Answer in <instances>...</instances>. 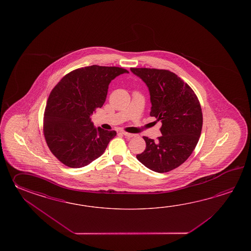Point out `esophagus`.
I'll list each match as a JSON object with an SVG mask.
<instances>
[{
  "label": "esophagus",
  "mask_w": 251,
  "mask_h": 251,
  "mask_svg": "<svg viewBox=\"0 0 251 251\" xmlns=\"http://www.w3.org/2000/svg\"><path fill=\"white\" fill-rule=\"evenodd\" d=\"M122 133H123L125 136H126V137H133V136H134V134H133V133H127V132H125V131H123Z\"/></svg>",
  "instance_id": "1"
}]
</instances>
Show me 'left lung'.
Instances as JSON below:
<instances>
[{"label": "left lung", "instance_id": "obj_1", "mask_svg": "<svg viewBox=\"0 0 251 251\" xmlns=\"http://www.w3.org/2000/svg\"><path fill=\"white\" fill-rule=\"evenodd\" d=\"M149 88L151 117L162 123L161 136H144L146 148L137 160L150 170L164 173L183 164L196 148L203 126V114L190 86L169 70L131 68Z\"/></svg>", "mask_w": 251, "mask_h": 251}]
</instances>
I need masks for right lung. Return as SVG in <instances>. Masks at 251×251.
<instances>
[{"mask_svg": "<svg viewBox=\"0 0 251 251\" xmlns=\"http://www.w3.org/2000/svg\"><path fill=\"white\" fill-rule=\"evenodd\" d=\"M125 73L127 70L116 66L79 68L64 76L50 92L43 131L48 148L64 165L90 164L117 135L116 131L95 127L90 117L103 106L110 81Z\"/></svg>", "mask_w": 251, "mask_h": 251, "instance_id": "1", "label": "right lung"}]
</instances>
